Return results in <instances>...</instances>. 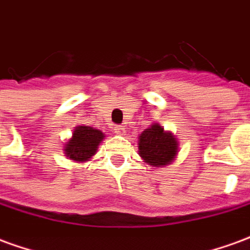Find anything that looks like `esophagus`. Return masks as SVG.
<instances>
[{
    "label": "esophagus",
    "instance_id": "obj_1",
    "mask_svg": "<svg viewBox=\"0 0 250 250\" xmlns=\"http://www.w3.org/2000/svg\"><path fill=\"white\" fill-rule=\"evenodd\" d=\"M125 125H116V127H115V132H116V134H123V132H125Z\"/></svg>",
    "mask_w": 250,
    "mask_h": 250
}]
</instances>
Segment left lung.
I'll list each match as a JSON object with an SVG mask.
<instances>
[{
  "label": "left lung",
  "mask_w": 250,
  "mask_h": 250,
  "mask_svg": "<svg viewBox=\"0 0 250 250\" xmlns=\"http://www.w3.org/2000/svg\"><path fill=\"white\" fill-rule=\"evenodd\" d=\"M139 155L152 166H163L171 162L178 151V142L170 132H165L159 125H152L139 136Z\"/></svg>",
  "instance_id": "obj_1"
}]
</instances>
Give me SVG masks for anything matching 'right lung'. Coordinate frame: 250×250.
Here are the masks:
<instances>
[{"instance_id": "obj_1", "label": "right lung", "mask_w": 250, "mask_h": 250, "mask_svg": "<svg viewBox=\"0 0 250 250\" xmlns=\"http://www.w3.org/2000/svg\"><path fill=\"white\" fill-rule=\"evenodd\" d=\"M104 139V134L96 128L87 125H79L73 131V135L69 142H66L64 151L66 157L72 161L83 162L96 154L98 146Z\"/></svg>"}]
</instances>
